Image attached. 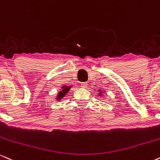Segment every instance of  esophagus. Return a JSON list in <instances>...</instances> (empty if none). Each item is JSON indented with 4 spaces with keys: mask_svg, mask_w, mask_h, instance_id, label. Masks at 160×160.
Masks as SVG:
<instances>
[{
    "mask_svg": "<svg viewBox=\"0 0 160 160\" xmlns=\"http://www.w3.org/2000/svg\"><path fill=\"white\" fill-rule=\"evenodd\" d=\"M81 86L83 88H87L88 83H86V82H82V83H81Z\"/></svg>",
    "mask_w": 160,
    "mask_h": 160,
    "instance_id": "34e87169",
    "label": "esophagus"
}]
</instances>
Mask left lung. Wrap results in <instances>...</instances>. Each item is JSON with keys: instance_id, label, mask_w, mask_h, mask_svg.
I'll return each instance as SVG.
<instances>
[{"instance_id": "1", "label": "left lung", "mask_w": 160, "mask_h": 160, "mask_svg": "<svg viewBox=\"0 0 160 160\" xmlns=\"http://www.w3.org/2000/svg\"><path fill=\"white\" fill-rule=\"evenodd\" d=\"M99 91H101V90H99ZM101 93H99V96H101Z\"/></svg>"}]
</instances>
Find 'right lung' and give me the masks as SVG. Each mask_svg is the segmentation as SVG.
Instances as JSON below:
<instances>
[{"mask_svg":"<svg viewBox=\"0 0 160 160\" xmlns=\"http://www.w3.org/2000/svg\"><path fill=\"white\" fill-rule=\"evenodd\" d=\"M61 88H62L61 91L58 93L57 97H56V99H57V100H61L63 97H65V95L68 93L69 89L71 88V86L64 85V86H62Z\"/></svg>","mask_w":160,"mask_h":160,"instance_id":"add662e5","label":"right lung"}]
</instances>
